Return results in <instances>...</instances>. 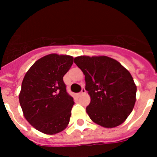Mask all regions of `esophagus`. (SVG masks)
<instances>
[{"label": "esophagus", "mask_w": 157, "mask_h": 157, "mask_svg": "<svg viewBox=\"0 0 157 157\" xmlns=\"http://www.w3.org/2000/svg\"><path fill=\"white\" fill-rule=\"evenodd\" d=\"M86 93V90H85V87H82L81 89V91L79 93V95H82V94H84Z\"/></svg>", "instance_id": "obj_1"}]
</instances>
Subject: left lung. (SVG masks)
<instances>
[{
    "mask_svg": "<svg viewBox=\"0 0 157 157\" xmlns=\"http://www.w3.org/2000/svg\"><path fill=\"white\" fill-rule=\"evenodd\" d=\"M74 62L85 75L91 98L86 109L90 119L109 128L122 124L136 101L137 86L129 71L106 56H79Z\"/></svg>",
    "mask_w": 157,
    "mask_h": 157,
    "instance_id": "1",
    "label": "left lung"
}]
</instances>
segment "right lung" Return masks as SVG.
I'll use <instances>...</instances> for the list:
<instances>
[{
	"label": "right lung",
	"mask_w": 157,
	"mask_h": 157,
	"mask_svg": "<svg viewBox=\"0 0 157 157\" xmlns=\"http://www.w3.org/2000/svg\"><path fill=\"white\" fill-rule=\"evenodd\" d=\"M73 61L69 55H48L36 61L23 78L20 106L28 122L41 132L55 134L68 124L74 102L63 77Z\"/></svg>",
	"instance_id": "1"
}]
</instances>
